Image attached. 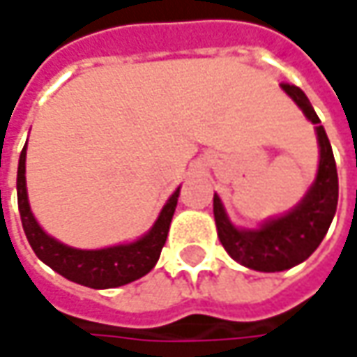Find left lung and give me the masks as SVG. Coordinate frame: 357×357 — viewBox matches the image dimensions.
I'll return each instance as SVG.
<instances>
[{"label": "left lung", "mask_w": 357, "mask_h": 357, "mask_svg": "<svg viewBox=\"0 0 357 357\" xmlns=\"http://www.w3.org/2000/svg\"><path fill=\"white\" fill-rule=\"evenodd\" d=\"M280 87L312 125H316L320 162L308 192L294 208L276 218H268L258 228L234 227L220 197L214 195L213 200L216 232L225 250L238 264L258 272H282L304 262L320 246L337 206L336 160L320 119L300 87L290 83H282Z\"/></svg>", "instance_id": "left-lung-1"}]
</instances>
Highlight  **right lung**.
<instances>
[{
  "label": "right lung",
  "instance_id": "right-lung-1",
  "mask_svg": "<svg viewBox=\"0 0 357 357\" xmlns=\"http://www.w3.org/2000/svg\"><path fill=\"white\" fill-rule=\"evenodd\" d=\"M25 157H27V146H23L21 151L20 167H17V206H20L25 236L41 262L53 268L63 278L95 290L125 286L129 282L143 278L144 274H149L155 268L160 250L167 242L172 214L181 195V186L169 197L162 211L158 213L155 225L141 238L127 244L99 248V250H81L49 236L35 220L27 199Z\"/></svg>",
  "mask_w": 357,
  "mask_h": 357
}]
</instances>
